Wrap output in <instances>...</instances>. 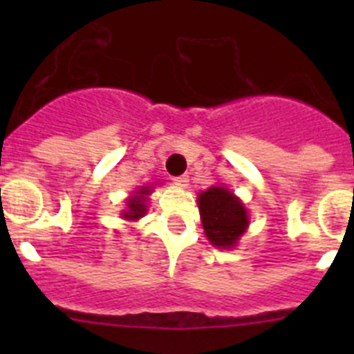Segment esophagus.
Listing matches in <instances>:
<instances>
[{"label":"esophagus","instance_id":"1","mask_svg":"<svg viewBox=\"0 0 354 354\" xmlns=\"http://www.w3.org/2000/svg\"><path fill=\"white\" fill-rule=\"evenodd\" d=\"M174 180H175V184H179V186L186 187L187 183H189V177H187V175H179V177H175Z\"/></svg>","mask_w":354,"mask_h":354}]
</instances>
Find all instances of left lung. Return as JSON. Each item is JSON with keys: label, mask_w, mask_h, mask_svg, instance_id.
Masks as SVG:
<instances>
[{"label": "left lung", "mask_w": 354, "mask_h": 354, "mask_svg": "<svg viewBox=\"0 0 354 354\" xmlns=\"http://www.w3.org/2000/svg\"><path fill=\"white\" fill-rule=\"evenodd\" d=\"M205 236L218 248H232L248 227V214L227 187H209L198 195Z\"/></svg>", "instance_id": "1"}]
</instances>
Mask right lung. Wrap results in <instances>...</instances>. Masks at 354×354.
Masks as SVG:
<instances>
[{
    "mask_svg": "<svg viewBox=\"0 0 354 354\" xmlns=\"http://www.w3.org/2000/svg\"><path fill=\"white\" fill-rule=\"evenodd\" d=\"M149 187H142L136 192V196H131L129 202H127V211H124V214H122L126 220H138V218L145 216V195H149Z\"/></svg>",
    "mask_w": 354,
    "mask_h": 354,
    "instance_id": "right-lung-1",
    "label": "right lung"
}]
</instances>
